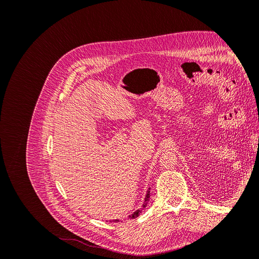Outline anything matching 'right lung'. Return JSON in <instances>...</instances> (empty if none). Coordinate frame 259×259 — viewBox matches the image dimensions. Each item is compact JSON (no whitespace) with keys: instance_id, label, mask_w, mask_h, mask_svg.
<instances>
[{"instance_id":"obj_1","label":"right lung","mask_w":259,"mask_h":259,"mask_svg":"<svg viewBox=\"0 0 259 259\" xmlns=\"http://www.w3.org/2000/svg\"><path fill=\"white\" fill-rule=\"evenodd\" d=\"M150 191L148 190V192H147V195H146V198H145V201H144V204H143V206H142V209H137L136 211H134V213H133L131 216H130V218H132V219H135V218H137L138 216H139V214L142 213V210H143V208H145L146 206H147V203H148V201H149V198H150ZM115 222H117V221H115Z\"/></svg>"}]
</instances>
